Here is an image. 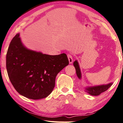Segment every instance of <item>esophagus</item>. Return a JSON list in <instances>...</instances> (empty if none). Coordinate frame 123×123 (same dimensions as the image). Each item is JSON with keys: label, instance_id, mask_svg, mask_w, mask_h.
Wrapping results in <instances>:
<instances>
[{"label": "esophagus", "instance_id": "esophagus-1", "mask_svg": "<svg viewBox=\"0 0 123 123\" xmlns=\"http://www.w3.org/2000/svg\"><path fill=\"white\" fill-rule=\"evenodd\" d=\"M68 60H69V63H73V58L72 55H71V54H69L68 55Z\"/></svg>", "mask_w": 123, "mask_h": 123}]
</instances>
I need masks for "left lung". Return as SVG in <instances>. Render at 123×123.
I'll return each instance as SVG.
<instances>
[{
    "mask_svg": "<svg viewBox=\"0 0 123 123\" xmlns=\"http://www.w3.org/2000/svg\"><path fill=\"white\" fill-rule=\"evenodd\" d=\"M73 65H74V66L75 68L76 73H77L78 77L79 78V79H80L82 77L81 72H80V66H79L78 62L77 61H74V63H73ZM112 85V83H110L105 85H100V86L88 87H87L86 88V91L87 92L88 94L91 95L98 96L99 95H100L102 92H105V91L108 90L111 86Z\"/></svg>",
    "mask_w": 123,
    "mask_h": 123,
    "instance_id": "obj_1",
    "label": "left lung"
}]
</instances>
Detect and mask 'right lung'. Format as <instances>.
Here are the masks:
<instances>
[{"label":"right lung","mask_w":123,"mask_h":123,"mask_svg":"<svg viewBox=\"0 0 123 123\" xmlns=\"http://www.w3.org/2000/svg\"><path fill=\"white\" fill-rule=\"evenodd\" d=\"M17 34L6 55L8 75L20 95L37 100L47 97L55 86L58 73L69 65L66 54L51 55L31 50L23 45Z\"/></svg>","instance_id":"right-lung-1"}]
</instances>
